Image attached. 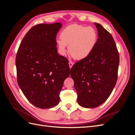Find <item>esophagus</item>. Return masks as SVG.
<instances>
[{
    "instance_id": "1",
    "label": "esophagus",
    "mask_w": 135,
    "mask_h": 135,
    "mask_svg": "<svg viewBox=\"0 0 135 135\" xmlns=\"http://www.w3.org/2000/svg\"><path fill=\"white\" fill-rule=\"evenodd\" d=\"M69 67H70V68H71V67L73 66V63L72 62H71V61H69Z\"/></svg>"
}]
</instances>
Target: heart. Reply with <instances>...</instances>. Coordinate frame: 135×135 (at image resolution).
Returning a JSON list of instances; mask_svg holds the SVG:
<instances>
[{
	"instance_id": "heart-1",
	"label": "heart",
	"mask_w": 135,
	"mask_h": 135,
	"mask_svg": "<svg viewBox=\"0 0 135 135\" xmlns=\"http://www.w3.org/2000/svg\"><path fill=\"white\" fill-rule=\"evenodd\" d=\"M60 40L57 41L60 53L65 55L66 46L69 54L76 60L85 59L91 54L97 40L95 28L73 24L65 27L61 32Z\"/></svg>"
}]
</instances>
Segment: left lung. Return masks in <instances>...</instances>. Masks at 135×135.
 Here are the masks:
<instances>
[{
  "instance_id": "8db88e82",
  "label": "left lung",
  "mask_w": 135,
  "mask_h": 135,
  "mask_svg": "<svg viewBox=\"0 0 135 135\" xmlns=\"http://www.w3.org/2000/svg\"><path fill=\"white\" fill-rule=\"evenodd\" d=\"M99 38L87 57L70 69L77 101L86 108L99 107L107 100L118 79L119 55L112 35L100 24L95 23Z\"/></svg>"
}]
</instances>
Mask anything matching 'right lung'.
I'll use <instances>...</instances> for the list:
<instances>
[{
	"mask_svg": "<svg viewBox=\"0 0 135 135\" xmlns=\"http://www.w3.org/2000/svg\"><path fill=\"white\" fill-rule=\"evenodd\" d=\"M62 24H39L22 40L16 55L17 83L35 107L48 109L59 103L64 81L70 74L68 60L58 54L56 35Z\"/></svg>",
	"mask_w": 135,
	"mask_h": 135,
	"instance_id": "1",
	"label": "right lung"
}]
</instances>
